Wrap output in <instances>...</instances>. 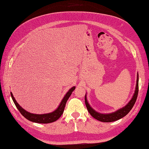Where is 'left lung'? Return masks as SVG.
<instances>
[{
    "label": "left lung",
    "mask_w": 149,
    "mask_h": 149,
    "mask_svg": "<svg viewBox=\"0 0 149 149\" xmlns=\"http://www.w3.org/2000/svg\"><path fill=\"white\" fill-rule=\"evenodd\" d=\"M138 94V74H137V79H136V88L134 93L133 96L132 98L129 102L123 108L117 110V111L110 113H98V112L95 111V110L92 109L91 106L88 102L87 98H86V95H85V103L86 106L87 107V109L89 113L91 114V116L94 117L95 119H97L100 121L104 122V123H110L116 121V120H119L120 119L123 118V117L126 116L127 113L130 112L131 109L133 108L134 103L136 102V100L137 98Z\"/></svg>",
    "instance_id": "1"
}]
</instances>
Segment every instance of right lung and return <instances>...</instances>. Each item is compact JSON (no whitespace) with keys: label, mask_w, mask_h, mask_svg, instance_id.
Masks as SVG:
<instances>
[{"label":"right lung","mask_w":149,"mask_h":149,"mask_svg":"<svg viewBox=\"0 0 149 149\" xmlns=\"http://www.w3.org/2000/svg\"><path fill=\"white\" fill-rule=\"evenodd\" d=\"M75 89V87L74 86V87H72V88L69 89L68 91L66 93V95H65L63 100H62L60 105L58 106V108L55 110L54 111L52 112L51 113H44V114H34V113H32L26 111L25 110H24L22 107L19 106L18 103H17L15 98H14L13 93L11 92V95L14 103H15L16 107H17V109H18L19 112L22 114V116L25 117L26 119L29 120L30 121L33 122V123L47 124V123H51L56 121V120H58L61 117L62 113H63L65 107V105H66L67 100L69 98V97H70V95H72V93L74 91Z\"/></svg>","instance_id":"1"}]
</instances>
